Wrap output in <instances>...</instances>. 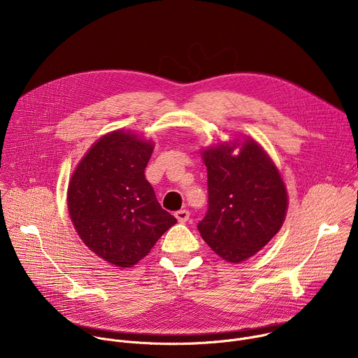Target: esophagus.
<instances>
[{
  "mask_svg": "<svg viewBox=\"0 0 358 358\" xmlns=\"http://www.w3.org/2000/svg\"><path fill=\"white\" fill-rule=\"evenodd\" d=\"M176 218L178 220V222L184 224V222H187V221H188V218H189V213H188L187 210H180V211H177V213H176Z\"/></svg>",
  "mask_w": 358,
  "mask_h": 358,
  "instance_id": "esophagus-1",
  "label": "esophagus"
}]
</instances>
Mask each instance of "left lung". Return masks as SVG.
Returning a JSON list of instances; mask_svg holds the SVG:
<instances>
[{
	"instance_id": "left-lung-1",
	"label": "left lung",
	"mask_w": 358,
	"mask_h": 358,
	"mask_svg": "<svg viewBox=\"0 0 358 358\" xmlns=\"http://www.w3.org/2000/svg\"><path fill=\"white\" fill-rule=\"evenodd\" d=\"M203 150L208 210L198 231L222 259L239 264L261 250L282 228L287 211L285 182L262 147L250 138ZM239 145L238 155L233 148Z\"/></svg>"
}]
</instances>
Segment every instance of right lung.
Masks as SVG:
<instances>
[{
	"instance_id": "add662e5",
	"label": "right lung",
	"mask_w": 358,
	"mask_h": 358,
	"mask_svg": "<svg viewBox=\"0 0 358 358\" xmlns=\"http://www.w3.org/2000/svg\"><path fill=\"white\" fill-rule=\"evenodd\" d=\"M152 148L137 134L112 131L90 147L69 182L68 210L78 235L119 268L136 265L177 222L144 176Z\"/></svg>"
}]
</instances>
